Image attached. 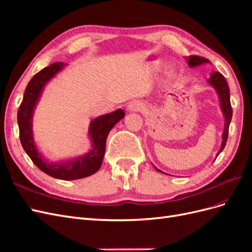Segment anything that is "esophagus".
I'll return each instance as SVG.
<instances>
[{
	"mask_svg": "<svg viewBox=\"0 0 252 252\" xmlns=\"http://www.w3.org/2000/svg\"><path fill=\"white\" fill-rule=\"evenodd\" d=\"M144 108L143 103L139 101H133L127 105V111L128 112H135V111H141Z\"/></svg>",
	"mask_w": 252,
	"mask_h": 252,
	"instance_id": "34e87169",
	"label": "esophagus"
}]
</instances>
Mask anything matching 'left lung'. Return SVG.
I'll return each mask as SVG.
<instances>
[{"mask_svg":"<svg viewBox=\"0 0 252 252\" xmlns=\"http://www.w3.org/2000/svg\"><path fill=\"white\" fill-rule=\"evenodd\" d=\"M185 60L187 61V64L190 68L199 67V66L204 65V64H210V62L207 59L196 57V56L186 57ZM207 83L209 84L210 86L215 88V90H216V93L219 96L220 111H222L223 117H224V130H223V134H222V144H220V150L218 151V154L216 156V158H217L218 156L225 148V145H226V142H227V139H228V129H229V125H230L231 118H232V109H231V104H230L229 87H228V84H227V82H226V80H225L223 75L218 71H212L210 73L209 79L207 80ZM154 167L156 168V170H158V172L165 173L164 171L157 168L155 165H154ZM165 174H167V173H165Z\"/></svg>","mask_w":252,"mask_h":252,"instance_id":"1","label":"left lung"}]
</instances>
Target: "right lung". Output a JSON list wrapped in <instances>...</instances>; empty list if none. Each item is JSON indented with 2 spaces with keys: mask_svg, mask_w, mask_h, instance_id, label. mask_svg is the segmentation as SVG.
I'll return each instance as SVG.
<instances>
[{
  "mask_svg": "<svg viewBox=\"0 0 252 252\" xmlns=\"http://www.w3.org/2000/svg\"><path fill=\"white\" fill-rule=\"evenodd\" d=\"M65 66L66 64L62 62L52 63L37 72L30 80L19 108L18 124L22 146L34 165L52 178L73 181L89 177L101 168L108 133L113 126L125 117V113L122 109H117L116 111L97 117L90 122L88 138L91 142V148L85 155L61 159L57 162H52L45 158L42 151L37 148L34 141L32 130L33 113L45 86L59 72L62 71Z\"/></svg>",
  "mask_w": 252,
  "mask_h": 252,
  "instance_id": "right-lung-1",
  "label": "right lung"
}]
</instances>
